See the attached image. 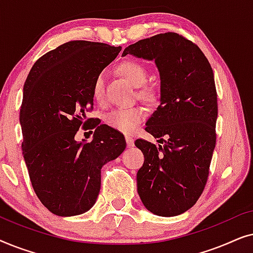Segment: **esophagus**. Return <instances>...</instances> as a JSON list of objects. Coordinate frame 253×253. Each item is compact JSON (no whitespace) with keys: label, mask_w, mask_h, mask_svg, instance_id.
Masks as SVG:
<instances>
[{"label":"esophagus","mask_w":253,"mask_h":253,"mask_svg":"<svg viewBox=\"0 0 253 253\" xmlns=\"http://www.w3.org/2000/svg\"><path fill=\"white\" fill-rule=\"evenodd\" d=\"M126 140L127 147H133V146H134V141H133V139H132V137L126 136Z\"/></svg>","instance_id":"1"}]
</instances>
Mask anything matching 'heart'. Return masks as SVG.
<instances>
[{
  "instance_id": "1",
  "label": "heart",
  "mask_w": 253,
  "mask_h": 253,
  "mask_svg": "<svg viewBox=\"0 0 253 253\" xmlns=\"http://www.w3.org/2000/svg\"><path fill=\"white\" fill-rule=\"evenodd\" d=\"M119 70L131 84L136 87H141L147 82V70L143 64L134 61L123 62L120 65ZM92 94L98 102H101L105 99V77L103 74L96 76L92 86ZM140 94L145 98H150L151 92L148 88L141 89ZM145 119L144 109L139 107L133 108H120L113 110L106 117V123L110 127L115 129L122 133L130 134L137 129L141 121Z\"/></svg>"
}]
</instances>
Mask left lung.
Wrapping results in <instances>:
<instances>
[{"label": "left lung", "instance_id": "obj_1", "mask_svg": "<svg viewBox=\"0 0 253 253\" xmlns=\"http://www.w3.org/2000/svg\"><path fill=\"white\" fill-rule=\"evenodd\" d=\"M127 54L157 65L160 105L145 130L166 137L159 147L134 143L145 157L137 172L138 195L155 215H179L195 205L209 177L217 119L213 70L197 44L174 32L139 40L122 56Z\"/></svg>", "mask_w": 253, "mask_h": 253}]
</instances>
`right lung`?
I'll use <instances>...</instances> for the list:
<instances>
[{
    "mask_svg": "<svg viewBox=\"0 0 253 253\" xmlns=\"http://www.w3.org/2000/svg\"><path fill=\"white\" fill-rule=\"evenodd\" d=\"M122 47L75 40L40 57L23 89L19 122L23 157L33 190L42 205L58 216L91 210L101 186V168L126 150L123 134L95 121L92 141L75 139L89 123L96 76Z\"/></svg>",
    "mask_w": 253,
    "mask_h": 253,
    "instance_id": "1",
    "label": "right lung"
}]
</instances>
